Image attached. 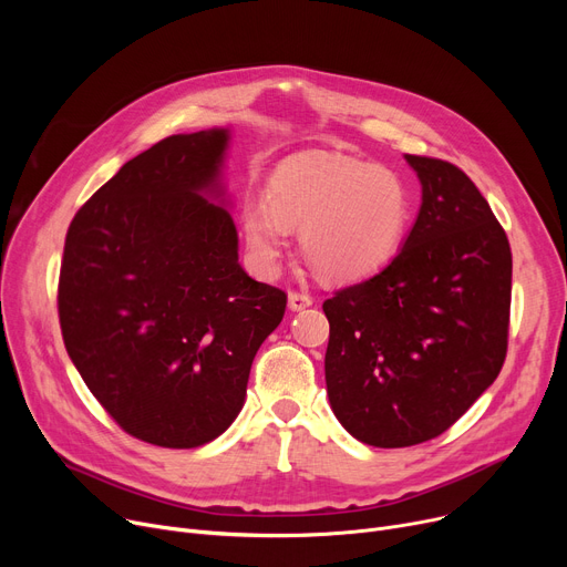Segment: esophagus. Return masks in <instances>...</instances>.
I'll use <instances>...</instances> for the list:
<instances>
[{
    "label": "esophagus",
    "mask_w": 567,
    "mask_h": 567,
    "mask_svg": "<svg viewBox=\"0 0 567 567\" xmlns=\"http://www.w3.org/2000/svg\"><path fill=\"white\" fill-rule=\"evenodd\" d=\"M310 306H312V296L310 293H306V291H289V308L293 312L306 310Z\"/></svg>",
    "instance_id": "1"
}]
</instances>
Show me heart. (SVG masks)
Here are the masks:
<instances>
[{
  "mask_svg": "<svg viewBox=\"0 0 567 567\" xmlns=\"http://www.w3.org/2000/svg\"><path fill=\"white\" fill-rule=\"evenodd\" d=\"M266 199L248 195L241 208L255 259L276 268L289 229H301L306 259L342 282L363 280L389 264L411 218V195L395 169L326 152L280 163Z\"/></svg>",
  "mask_w": 567,
  "mask_h": 567,
  "instance_id": "1",
  "label": "heart"
}]
</instances>
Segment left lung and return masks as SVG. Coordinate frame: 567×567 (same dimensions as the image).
<instances>
[{
	"instance_id": "8db88e82",
	"label": "left lung",
	"mask_w": 567,
	"mask_h": 567,
	"mask_svg": "<svg viewBox=\"0 0 567 567\" xmlns=\"http://www.w3.org/2000/svg\"><path fill=\"white\" fill-rule=\"evenodd\" d=\"M406 163L423 204L404 248L323 301L333 413L377 449L443 434L494 383L508 351V236L457 165L409 154Z\"/></svg>"
}]
</instances>
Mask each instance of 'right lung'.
I'll use <instances>...</instances> for the list:
<instances>
[{"mask_svg":"<svg viewBox=\"0 0 567 567\" xmlns=\"http://www.w3.org/2000/svg\"><path fill=\"white\" fill-rule=\"evenodd\" d=\"M227 131L169 135L89 197L66 231L56 310L86 389L126 434L197 449L244 406L287 293L238 264L218 193Z\"/></svg>","mask_w":567,"mask_h":567,"instance_id":"right-lung-1","label":"right lung"}]
</instances>
